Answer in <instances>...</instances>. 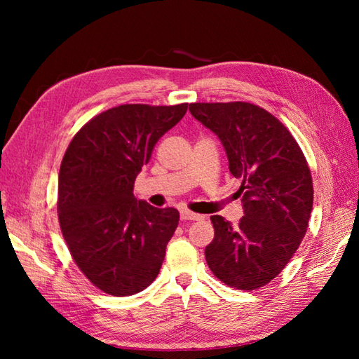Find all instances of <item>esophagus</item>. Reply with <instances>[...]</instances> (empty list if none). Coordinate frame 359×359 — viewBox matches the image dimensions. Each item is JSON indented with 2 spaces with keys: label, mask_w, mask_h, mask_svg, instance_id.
<instances>
[{
  "label": "esophagus",
  "mask_w": 359,
  "mask_h": 359,
  "mask_svg": "<svg viewBox=\"0 0 359 359\" xmlns=\"http://www.w3.org/2000/svg\"><path fill=\"white\" fill-rule=\"evenodd\" d=\"M180 217H182V220H202L203 219L202 215H197V212H193L189 210H182Z\"/></svg>",
  "instance_id": "esophagus-1"
}]
</instances>
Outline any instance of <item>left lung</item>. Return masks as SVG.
Segmentation results:
<instances>
[{
  "instance_id": "8db88e82",
  "label": "left lung",
  "mask_w": 359,
  "mask_h": 359,
  "mask_svg": "<svg viewBox=\"0 0 359 359\" xmlns=\"http://www.w3.org/2000/svg\"><path fill=\"white\" fill-rule=\"evenodd\" d=\"M189 112L215 133L230 172L241 179L243 216L231 225L211 216L210 270L231 288L257 290L285 269L306 236L313 208L310 168L292 133L253 103H191Z\"/></svg>"
}]
</instances>
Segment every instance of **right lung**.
Segmentation results:
<instances>
[{"label": "right lung", "instance_id": "right-lung-1", "mask_svg": "<svg viewBox=\"0 0 359 359\" xmlns=\"http://www.w3.org/2000/svg\"><path fill=\"white\" fill-rule=\"evenodd\" d=\"M187 109L188 103L116 106L90 118L65 152L60 228L74 262L104 293H139L163 264L179 211L137 201L133 189L160 137Z\"/></svg>", "mask_w": 359, "mask_h": 359}]
</instances>
